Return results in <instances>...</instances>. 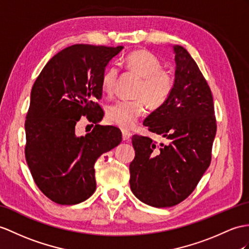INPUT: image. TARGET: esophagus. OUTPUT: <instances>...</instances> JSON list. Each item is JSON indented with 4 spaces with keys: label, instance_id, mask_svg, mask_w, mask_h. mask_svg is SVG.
Segmentation results:
<instances>
[{
    "label": "esophagus",
    "instance_id": "1",
    "mask_svg": "<svg viewBox=\"0 0 249 249\" xmlns=\"http://www.w3.org/2000/svg\"><path fill=\"white\" fill-rule=\"evenodd\" d=\"M131 138V133L126 130H123V139L125 142H128Z\"/></svg>",
    "mask_w": 249,
    "mask_h": 249
}]
</instances>
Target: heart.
<instances>
[{
	"instance_id": "obj_1",
	"label": "heart",
	"mask_w": 249,
	"mask_h": 249,
	"mask_svg": "<svg viewBox=\"0 0 249 249\" xmlns=\"http://www.w3.org/2000/svg\"><path fill=\"white\" fill-rule=\"evenodd\" d=\"M129 71L142 78L133 100H119L107 108V121L121 129H131L145 111V101L151 107H159L170 96L174 80L170 72L162 70L160 60L155 54L144 50L130 53L124 59ZM118 70L111 66L101 78V89L112 95L116 87Z\"/></svg>"
}]
</instances>
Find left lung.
<instances>
[{"mask_svg":"<svg viewBox=\"0 0 249 249\" xmlns=\"http://www.w3.org/2000/svg\"><path fill=\"white\" fill-rule=\"evenodd\" d=\"M174 87L165 104L144 119L149 131L169 139L157 143L134 135L135 157L130 186L142 203L172 207L196 189L211 161L216 133L213 98L197 64L183 46L174 45Z\"/></svg>","mask_w":249,"mask_h":249,"instance_id":"8db88e82","label":"left lung"}]
</instances>
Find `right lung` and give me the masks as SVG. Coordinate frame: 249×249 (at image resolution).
Here are the masks:
<instances>
[{"instance_id": "right-lung-1", "label": "right lung", "mask_w": 249, "mask_h": 249, "mask_svg": "<svg viewBox=\"0 0 249 249\" xmlns=\"http://www.w3.org/2000/svg\"><path fill=\"white\" fill-rule=\"evenodd\" d=\"M124 46L75 44L59 52L35 81L26 114L25 157L36 185L60 205L86 201L96 190L97 159L123 139L116 126L100 125L101 78ZM86 116L94 129L76 133Z\"/></svg>"}]
</instances>
